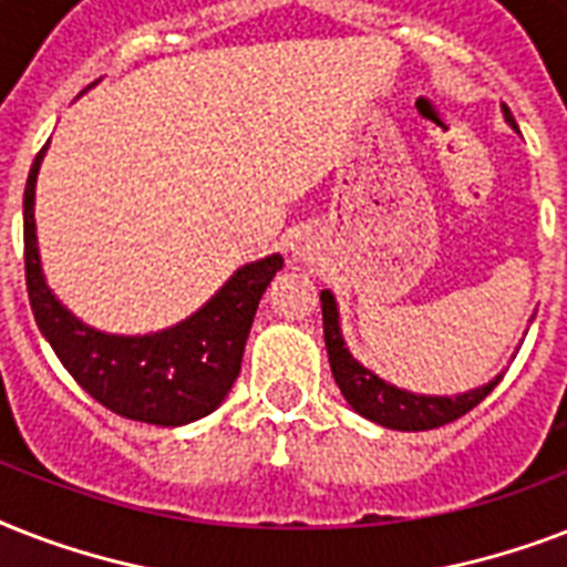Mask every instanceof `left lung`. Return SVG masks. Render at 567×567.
<instances>
[{
	"label": "left lung",
	"instance_id": "left-lung-1",
	"mask_svg": "<svg viewBox=\"0 0 567 567\" xmlns=\"http://www.w3.org/2000/svg\"><path fill=\"white\" fill-rule=\"evenodd\" d=\"M503 117L512 128H518L512 111L506 105ZM320 309H323V341H327L329 368L336 377L341 394L355 412L368 417V421L388 426V430L400 432H423L444 426V423L456 421L462 414H467L474 405H480L485 396L492 394L494 385L501 382V377H494L488 385L471 388L465 394L456 396H432V394H414L405 388H396L385 379H379L377 373L368 371L364 364L353 359V353L347 350L344 336H341V318H338V302L332 291H320Z\"/></svg>",
	"mask_w": 567,
	"mask_h": 567
}]
</instances>
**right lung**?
I'll list each match as a JSON object with an SVG mask.
<instances>
[{
  "mask_svg": "<svg viewBox=\"0 0 567 567\" xmlns=\"http://www.w3.org/2000/svg\"><path fill=\"white\" fill-rule=\"evenodd\" d=\"M47 146L31 164L22 194L25 288L38 329L70 377L120 417L185 426L212 414L238 379L258 300L282 270V256L238 267L203 309L162 332L111 336L87 327L52 293L40 265L34 188Z\"/></svg>",
  "mask_w": 567,
  "mask_h": 567,
  "instance_id": "right-lung-1",
  "label": "right lung"
}]
</instances>
